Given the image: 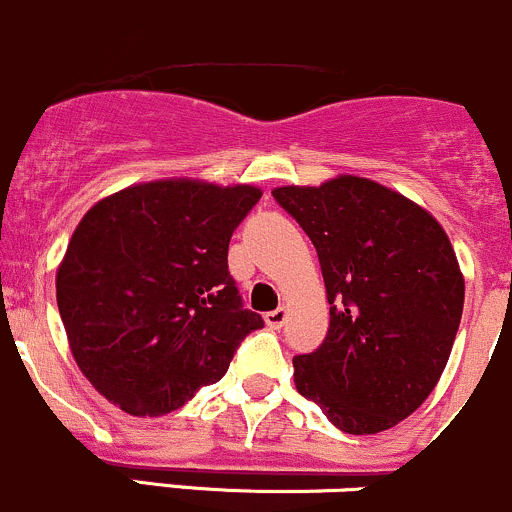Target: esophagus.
Wrapping results in <instances>:
<instances>
[{"mask_svg": "<svg viewBox=\"0 0 512 512\" xmlns=\"http://www.w3.org/2000/svg\"><path fill=\"white\" fill-rule=\"evenodd\" d=\"M284 321H287V309H282V306L274 311H267L265 314V324L270 328H282Z\"/></svg>", "mask_w": 512, "mask_h": 512, "instance_id": "obj_1", "label": "esophagus"}]
</instances>
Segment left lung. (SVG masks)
Wrapping results in <instances>:
<instances>
[{
    "mask_svg": "<svg viewBox=\"0 0 512 512\" xmlns=\"http://www.w3.org/2000/svg\"><path fill=\"white\" fill-rule=\"evenodd\" d=\"M272 196L314 242L331 304L324 343L294 358V385L341 432L395 427L437 387L464 311L444 228L360 176Z\"/></svg>",
    "mask_w": 512,
    "mask_h": 512,
    "instance_id": "1",
    "label": "left lung"
}]
</instances>
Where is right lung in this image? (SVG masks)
Here are the masks:
<instances>
[{"label": "right lung", "instance_id": "right-lung-1", "mask_svg": "<svg viewBox=\"0 0 512 512\" xmlns=\"http://www.w3.org/2000/svg\"><path fill=\"white\" fill-rule=\"evenodd\" d=\"M260 196L245 184L164 179L83 215L56 301L75 363L112 405L134 417L179 410L265 326L242 309L228 272L230 235Z\"/></svg>", "mask_w": 512, "mask_h": 512}]
</instances>
